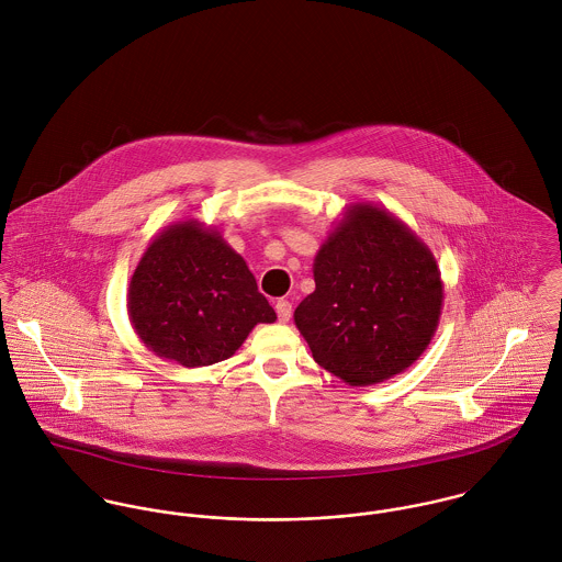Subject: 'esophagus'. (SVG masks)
Listing matches in <instances>:
<instances>
[{
  "label": "esophagus",
  "mask_w": 562,
  "mask_h": 562,
  "mask_svg": "<svg viewBox=\"0 0 562 562\" xmlns=\"http://www.w3.org/2000/svg\"><path fill=\"white\" fill-rule=\"evenodd\" d=\"M274 310H277L279 322H288L292 318V303H290V301L279 299V301H277V305H274Z\"/></svg>",
  "instance_id": "34e87169"
}]
</instances>
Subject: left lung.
I'll use <instances>...</instances> for the list:
<instances>
[{
  "instance_id": "left-lung-1",
  "label": "left lung",
  "mask_w": 562,
  "mask_h": 562,
  "mask_svg": "<svg viewBox=\"0 0 562 562\" xmlns=\"http://www.w3.org/2000/svg\"><path fill=\"white\" fill-rule=\"evenodd\" d=\"M316 290L294 322L316 363L352 387L411 368L441 318L443 281L430 248L390 210L352 203L314 259Z\"/></svg>"
}]
</instances>
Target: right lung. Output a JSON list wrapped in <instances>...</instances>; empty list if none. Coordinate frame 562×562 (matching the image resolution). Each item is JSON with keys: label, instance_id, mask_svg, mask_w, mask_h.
<instances>
[{"label": "right lung", "instance_id": "1", "mask_svg": "<svg viewBox=\"0 0 562 562\" xmlns=\"http://www.w3.org/2000/svg\"><path fill=\"white\" fill-rule=\"evenodd\" d=\"M127 314L156 357L183 368L229 359L259 322L277 321L241 255L196 218L168 225L147 246Z\"/></svg>", "mask_w": 562, "mask_h": 562}]
</instances>
